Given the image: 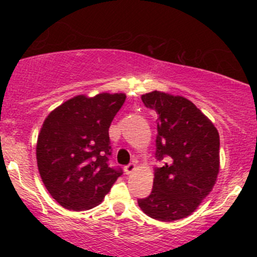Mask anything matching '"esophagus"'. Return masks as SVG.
Listing matches in <instances>:
<instances>
[{
	"label": "esophagus",
	"mask_w": 257,
	"mask_h": 257,
	"mask_svg": "<svg viewBox=\"0 0 257 257\" xmlns=\"http://www.w3.org/2000/svg\"><path fill=\"white\" fill-rule=\"evenodd\" d=\"M136 169H137V165L134 164V163H131V164H128L125 168H124V172H125V174L129 175L132 174V173L136 172Z\"/></svg>",
	"instance_id": "34e87169"
}]
</instances>
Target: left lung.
<instances>
[{
	"mask_svg": "<svg viewBox=\"0 0 257 257\" xmlns=\"http://www.w3.org/2000/svg\"><path fill=\"white\" fill-rule=\"evenodd\" d=\"M145 107L159 114L158 160L153 190L138 204L148 216L175 221L195 211L216 183L220 169V137L212 121L193 102L164 92L142 95Z\"/></svg>",
	"mask_w": 257,
	"mask_h": 257,
	"instance_id": "obj_1",
	"label": "left lung"
}]
</instances>
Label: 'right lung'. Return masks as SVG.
Here are the masks:
<instances>
[{
  "mask_svg": "<svg viewBox=\"0 0 257 257\" xmlns=\"http://www.w3.org/2000/svg\"><path fill=\"white\" fill-rule=\"evenodd\" d=\"M124 100V93L76 95L43 121L36 147L38 172L63 208L82 211L99 205L121 175L108 165V131Z\"/></svg>",
  "mask_w": 257,
  "mask_h": 257,
  "instance_id": "add662e5",
  "label": "right lung"
}]
</instances>
